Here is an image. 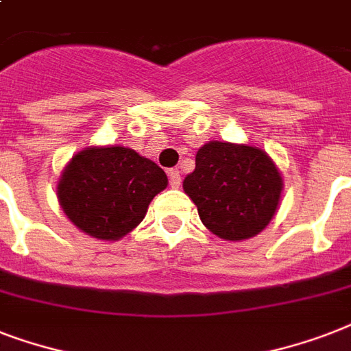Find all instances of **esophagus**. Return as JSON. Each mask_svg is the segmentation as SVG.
Returning a JSON list of instances; mask_svg holds the SVG:
<instances>
[{
    "mask_svg": "<svg viewBox=\"0 0 351 351\" xmlns=\"http://www.w3.org/2000/svg\"><path fill=\"white\" fill-rule=\"evenodd\" d=\"M180 184H182V176H180V173H178V171L176 169H171L169 171V186L171 187H180Z\"/></svg>",
    "mask_w": 351,
    "mask_h": 351,
    "instance_id": "1",
    "label": "esophagus"
}]
</instances>
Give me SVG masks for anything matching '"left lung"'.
Listing matches in <instances>:
<instances>
[{
	"label": "left lung",
	"mask_w": 351,
	"mask_h": 351,
	"mask_svg": "<svg viewBox=\"0 0 351 351\" xmlns=\"http://www.w3.org/2000/svg\"><path fill=\"white\" fill-rule=\"evenodd\" d=\"M195 164L184 191L211 233L245 240L271 222L284 184L267 153L245 143L213 140L198 149Z\"/></svg>",
	"instance_id": "8db88e82"
}]
</instances>
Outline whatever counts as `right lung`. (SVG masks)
Here are the masks:
<instances>
[{"instance_id":"right-lung-1","label":"right lung","mask_w":351,"mask_h":351,"mask_svg":"<svg viewBox=\"0 0 351 351\" xmlns=\"http://www.w3.org/2000/svg\"><path fill=\"white\" fill-rule=\"evenodd\" d=\"M165 187L164 169L134 149L87 147L65 165L58 200L78 230L95 239L118 240L142 222L151 200Z\"/></svg>"}]
</instances>
